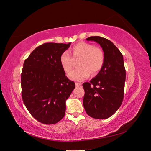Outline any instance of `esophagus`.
Instances as JSON below:
<instances>
[{"label": "esophagus", "instance_id": "obj_1", "mask_svg": "<svg viewBox=\"0 0 151 151\" xmlns=\"http://www.w3.org/2000/svg\"><path fill=\"white\" fill-rule=\"evenodd\" d=\"M82 84L81 83H76V87H81Z\"/></svg>", "mask_w": 151, "mask_h": 151}]
</instances>
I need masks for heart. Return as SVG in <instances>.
I'll list each match as a JSON object with an SVG mask.
<instances>
[{
  "instance_id": "heart-1",
  "label": "heart",
  "mask_w": 151,
  "mask_h": 151,
  "mask_svg": "<svg viewBox=\"0 0 151 151\" xmlns=\"http://www.w3.org/2000/svg\"><path fill=\"white\" fill-rule=\"evenodd\" d=\"M71 53L75 60L81 58L78 63L80 67L68 74V77L71 80L83 81L88 78L91 72L93 75L97 74L103 65L104 60L103 52L91 43L82 42L76 45L72 48ZM73 59L68 52H64L61 55L60 65L63 70L67 73L69 72L74 65V59Z\"/></svg>"
}]
</instances>
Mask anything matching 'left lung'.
<instances>
[{
  "label": "left lung",
  "mask_w": 151,
  "mask_h": 151,
  "mask_svg": "<svg viewBox=\"0 0 151 151\" xmlns=\"http://www.w3.org/2000/svg\"><path fill=\"white\" fill-rule=\"evenodd\" d=\"M86 40L100 45L104 60L96 76L83 84L85 91L84 108L89 116L96 119H106L118 110L123 101L126 77L123 57L108 39L96 36Z\"/></svg>",
  "instance_id": "1"
}]
</instances>
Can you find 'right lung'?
Returning <instances> with one entry per match:
<instances>
[{"label": "right lung", "instance_id": "right-lung-1", "mask_svg": "<svg viewBox=\"0 0 151 151\" xmlns=\"http://www.w3.org/2000/svg\"><path fill=\"white\" fill-rule=\"evenodd\" d=\"M70 44L44 43L24 62L22 98L31 115L44 124H55L62 119L66 100L75 89V83L65 76L60 62L61 55Z\"/></svg>", "mask_w": 151, "mask_h": 151}]
</instances>
